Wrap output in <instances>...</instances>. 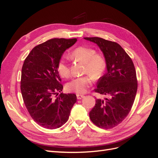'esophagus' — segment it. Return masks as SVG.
Instances as JSON below:
<instances>
[{
	"label": "esophagus",
	"mask_w": 158,
	"mask_h": 158,
	"mask_svg": "<svg viewBox=\"0 0 158 158\" xmlns=\"http://www.w3.org/2000/svg\"><path fill=\"white\" fill-rule=\"evenodd\" d=\"M76 97H77L78 99H81L82 98H83L84 97V95H80V94H77L76 95Z\"/></svg>",
	"instance_id": "esophagus-1"
}]
</instances>
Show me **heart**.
Segmentation results:
<instances>
[{
	"label": "heart",
	"mask_w": 158,
	"mask_h": 158,
	"mask_svg": "<svg viewBox=\"0 0 158 158\" xmlns=\"http://www.w3.org/2000/svg\"><path fill=\"white\" fill-rule=\"evenodd\" d=\"M73 59L84 63V74L87 75L73 79L66 85L69 92L78 94H84L92 84L93 79H98L103 74L106 68V60L101 53L95 52L94 48L80 46L76 47L70 53ZM57 71L61 77L69 78L71 75L70 68L64 59L59 60L57 64Z\"/></svg>",
	"instance_id": "obj_1"
}]
</instances>
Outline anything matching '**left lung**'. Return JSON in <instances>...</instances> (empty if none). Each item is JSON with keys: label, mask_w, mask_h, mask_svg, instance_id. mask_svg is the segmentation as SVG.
<instances>
[{"label": "left lung", "mask_w": 158, "mask_h": 158, "mask_svg": "<svg viewBox=\"0 0 158 158\" xmlns=\"http://www.w3.org/2000/svg\"><path fill=\"white\" fill-rule=\"evenodd\" d=\"M84 39L99 46L107 64V73L99 79L98 88L94 89L107 98L95 99L89 118L99 128H111L127 117L135 102L138 88L135 65L117 43L98 37Z\"/></svg>", "instance_id": "8db88e82"}]
</instances>
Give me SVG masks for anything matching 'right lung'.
I'll return each instance as SVG.
<instances>
[{"instance_id": "1", "label": "right lung", "mask_w": 158, "mask_h": 158, "mask_svg": "<svg viewBox=\"0 0 158 158\" xmlns=\"http://www.w3.org/2000/svg\"><path fill=\"white\" fill-rule=\"evenodd\" d=\"M77 41L76 38H54L35 46L22 69L20 89L25 106L38 125L48 129L63 126L76 102L74 94L63 89L57 64L63 52Z\"/></svg>"}]
</instances>
